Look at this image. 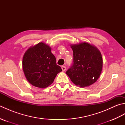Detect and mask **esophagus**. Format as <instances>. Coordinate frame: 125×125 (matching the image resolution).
Returning a JSON list of instances; mask_svg holds the SVG:
<instances>
[{"label": "esophagus", "mask_w": 125, "mask_h": 125, "mask_svg": "<svg viewBox=\"0 0 125 125\" xmlns=\"http://www.w3.org/2000/svg\"><path fill=\"white\" fill-rule=\"evenodd\" d=\"M61 68H62V69L63 71H65L66 70V67H65V66H62L61 67Z\"/></svg>", "instance_id": "34e87169"}]
</instances>
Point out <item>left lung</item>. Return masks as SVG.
<instances>
[{
	"label": "left lung",
	"mask_w": 125,
	"mask_h": 125,
	"mask_svg": "<svg viewBox=\"0 0 125 125\" xmlns=\"http://www.w3.org/2000/svg\"><path fill=\"white\" fill-rule=\"evenodd\" d=\"M73 52V63L66 72L76 85L87 87L99 78L103 69L101 52L94 45L87 42L71 44Z\"/></svg>",
	"instance_id": "1"
}]
</instances>
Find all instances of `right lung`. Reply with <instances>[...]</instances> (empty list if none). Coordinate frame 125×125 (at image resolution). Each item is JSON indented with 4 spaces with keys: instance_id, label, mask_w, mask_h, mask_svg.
Here are the masks:
<instances>
[{
    "instance_id": "add662e5",
    "label": "right lung",
    "mask_w": 125,
    "mask_h": 125,
    "mask_svg": "<svg viewBox=\"0 0 125 125\" xmlns=\"http://www.w3.org/2000/svg\"><path fill=\"white\" fill-rule=\"evenodd\" d=\"M22 69L27 80L32 85L46 88L51 85L62 69L56 64L51 47L44 42L31 46L22 58Z\"/></svg>"
}]
</instances>
